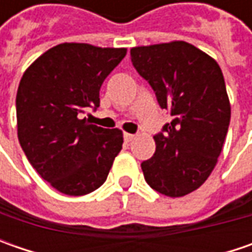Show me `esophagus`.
I'll use <instances>...</instances> for the list:
<instances>
[{
  "instance_id": "1",
  "label": "esophagus",
  "mask_w": 252,
  "mask_h": 252,
  "mask_svg": "<svg viewBox=\"0 0 252 252\" xmlns=\"http://www.w3.org/2000/svg\"><path fill=\"white\" fill-rule=\"evenodd\" d=\"M134 139H136V136H134V134H130V133H125V141H127V143H129V141H133Z\"/></svg>"
}]
</instances>
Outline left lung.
Instances as JSON below:
<instances>
[{
  "label": "left lung",
  "mask_w": 252,
  "mask_h": 252,
  "mask_svg": "<svg viewBox=\"0 0 252 252\" xmlns=\"http://www.w3.org/2000/svg\"><path fill=\"white\" fill-rule=\"evenodd\" d=\"M130 57L172 118L154 136V156L141 162L144 179L162 195L185 196L209 178L227 134L223 73L213 57L184 40L131 47Z\"/></svg>",
  "instance_id": "8db88e82"
}]
</instances>
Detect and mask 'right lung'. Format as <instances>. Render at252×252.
<instances>
[{"mask_svg": "<svg viewBox=\"0 0 252 252\" xmlns=\"http://www.w3.org/2000/svg\"><path fill=\"white\" fill-rule=\"evenodd\" d=\"M125 47L62 43L31 64L16 92L21 147L37 174L54 189L81 196L106 181L123 144L119 129L81 119L99 106L105 78L126 56Z\"/></svg>", "mask_w": 252, "mask_h": 252, "instance_id": "right-lung-1", "label": "right lung"}]
</instances>
